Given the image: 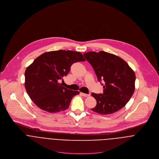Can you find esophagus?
I'll return each instance as SVG.
<instances>
[{"label": "esophagus", "instance_id": "1", "mask_svg": "<svg viewBox=\"0 0 159 159\" xmlns=\"http://www.w3.org/2000/svg\"><path fill=\"white\" fill-rule=\"evenodd\" d=\"M82 96H83L84 97H88V96H89V94H85V93H80Z\"/></svg>", "mask_w": 159, "mask_h": 159}]
</instances>
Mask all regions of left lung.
Listing matches in <instances>:
<instances>
[{
  "label": "left lung",
  "mask_w": 159,
  "mask_h": 159,
  "mask_svg": "<svg viewBox=\"0 0 159 159\" xmlns=\"http://www.w3.org/2000/svg\"><path fill=\"white\" fill-rule=\"evenodd\" d=\"M93 66L99 82L104 81L103 93L91 94L96 106L91 109L102 115L111 114L129 102L135 90V75L121 58L106 52H89L83 55Z\"/></svg>",
  "instance_id": "8db88e82"
}]
</instances>
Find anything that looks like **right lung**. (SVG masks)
Listing matches in <instances>:
<instances>
[{"instance_id":"1","label":"right lung","mask_w":159,"mask_h":159,"mask_svg":"<svg viewBox=\"0 0 159 159\" xmlns=\"http://www.w3.org/2000/svg\"><path fill=\"white\" fill-rule=\"evenodd\" d=\"M78 52L57 50L37 57L25 72V87L32 101L41 109L54 113L69 107L72 98L80 94L60 83L74 63L84 61Z\"/></svg>"}]
</instances>
